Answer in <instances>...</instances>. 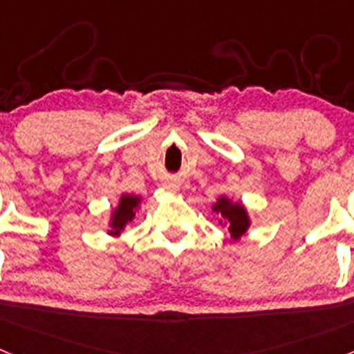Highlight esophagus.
<instances>
[{"instance_id": "esophagus-1", "label": "esophagus", "mask_w": 354, "mask_h": 354, "mask_svg": "<svg viewBox=\"0 0 354 354\" xmlns=\"http://www.w3.org/2000/svg\"><path fill=\"white\" fill-rule=\"evenodd\" d=\"M165 187H167V189H170V192H174V189H177V183H174V180H168V183H165Z\"/></svg>"}]
</instances>
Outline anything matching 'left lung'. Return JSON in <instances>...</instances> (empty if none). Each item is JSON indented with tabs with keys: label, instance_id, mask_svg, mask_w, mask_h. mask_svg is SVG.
I'll return each mask as SVG.
<instances>
[{
	"label": "left lung",
	"instance_id": "obj_1",
	"mask_svg": "<svg viewBox=\"0 0 354 354\" xmlns=\"http://www.w3.org/2000/svg\"><path fill=\"white\" fill-rule=\"evenodd\" d=\"M212 209H214L218 214L223 216L225 223L228 225L230 236H232L234 239H239V237L248 230V214H246L245 209L241 207V204H232L230 200L221 196V198L218 200V204Z\"/></svg>",
	"mask_w": 354,
	"mask_h": 354
}]
</instances>
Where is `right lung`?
<instances>
[{"instance_id": "1", "label": "right lung", "mask_w": 354, "mask_h": 354, "mask_svg": "<svg viewBox=\"0 0 354 354\" xmlns=\"http://www.w3.org/2000/svg\"><path fill=\"white\" fill-rule=\"evenodd\" d=\"M138 202V196H122L118 209L113 214V221H111V230H109V234H120V230H124L126 223H129L134 218V209H136Z\"/></svg>"}]
</instances>
